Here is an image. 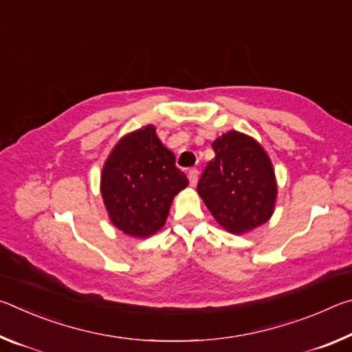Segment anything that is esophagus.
Segmentation results:
<instances>
[{
	"mask_svg": "<svg viewBox=\"0 0 352 352\" xmlns=\"http://www.w3.org/2000/svg\"><path fill=\"white\" fill-rule=\"evenodd\" d=\"M188 178H189L190 186H195V184H197V180H199V170L195 169V168L189 169V172H188Z\"/></svg>",
	"mask_w": 352,
	"mask_h": 352,
	"instance_id": "34e87169",
	"label": "esophagus"
}]
</instances>
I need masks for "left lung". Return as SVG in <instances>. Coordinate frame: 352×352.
<instances>
[{"mask_svg":"<svg viewBox=\"0 0 352 352\" xmlns=\"http://www.w3.org/2000/svg\"><path fill=\"white\" fill-rule=\"evenodd\" d=\"M212 148L216 158L206 164L197 192L214 219L233 234L265 223L276 200L269 155L253 138L234 130L214 141Z\"/></svg>","mask_w":352,"mask_h":352,"instance_id":"8db88e82","label":"left lung"}]
</instances>
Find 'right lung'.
<instances>
[{
    "label": "right lung",
    "mask_w": 352,
    "mask_h": 352,
    "mask_svg": "<svg viewBox=\"0 0 352 352\" xmlns=\"http://www.w3.org/2000/svg\"><path fill=\"white\" fill-rule=\"evenodd\" d=\"M175 155L166 148L155 127L147 126L118 142L105 162L100 190L113 225L133 237L162 228L172 199L188 186Z\"/></svg>",
    "instance_id": "obj_1"
}]
</instances>
